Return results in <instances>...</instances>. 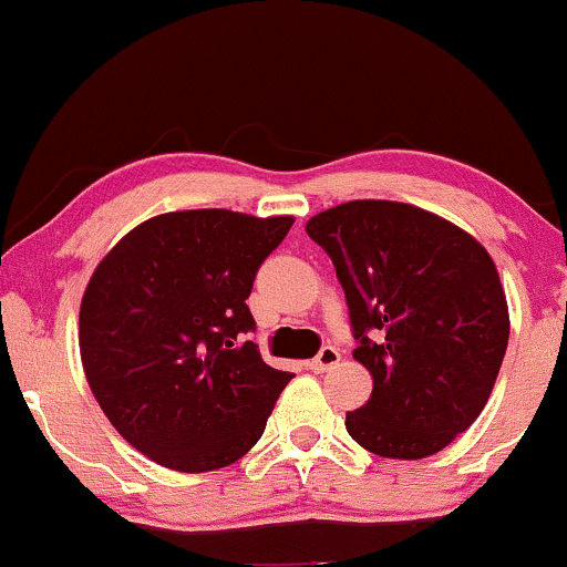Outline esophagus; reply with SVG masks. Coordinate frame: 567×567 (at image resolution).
<instances>
[{
	"instance_id": "1",
	"label": "esophagus",
	"mask_w": 567,
	"mask_h": 567,
	"mask_svg": "<svg viewBox=\"0 0 567 567\" xmlns=\"http://www.w3.org/2000/svg\"><path fill=\"white\" fill-rule=\"evenodd\" d=\"M338 360H341V354H338V349H333V347H324V349L320 351V354L315 357V360L306 362V368H309L311 373H324V370L336 368V365H338Z\"/></svg>"
}]
</instances>
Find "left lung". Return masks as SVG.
<instances>
[{
	"label": "left lung",
	"instance_id": "8db88e82",
	"mask_svg": "<svg viewBox=\"0 0 567 567\" xmlns=\"http://www.w3.org/2000/svg\"><path fill=\"white\" fill-rule=\"evenodd\" d=\"M306 234L333 258L360 338L354 360L373 375L370 400L347 413L351 440L381 458L440 453L483 413L509 341L491 252L392 199L343 202L311 216Z\"/></svg>",
	"mask_w": 567,
	"mask_h": 567
}]
</instances>
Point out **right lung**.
Here are the masks:
<instances>
[{
    "label": "right lung",
    "mask_w": 567,
    "mask_h": 567,
    "mask_svg": "<svg viewBox=\"0 0 567 567\" xmlns=\"http://www.w3.org/2000/svg\"><path fill=\"white\" fill-rule=\"evenodd\" d=\"M292 216L175 210L130 229L80 303L97 405L135 451L175 472L224 470L261 440L292 373L266 365L247 296Z\"/></svg>",
    "instance_id": "right-lung-1"
}]
</instances>
